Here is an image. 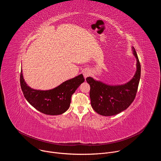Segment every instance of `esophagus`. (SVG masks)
Masks as SVG:
<instances>
[{
	"mask_svg": "<svg viewBox=\"0 0 161 161\" xmlns=\"http://www.w3.org/2000/svg\"><path fill=\"white\" fill-rule=\"evenodd\" d=\"M90 74H91V72H90V71L88 70V69L85 70V71H84V72H83V76H84L85 78H86V77L89 76L90 75Z\"/></svg>",
	"mask_w": 161,
	"mask_h": 161,
	"instance_id": "obj_1",
	"label": "esophagus"
}]
</instances>
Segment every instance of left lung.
Instances as JSON below:
<instances>
[{"instance_id":"left-lung-1","label":"left lung","mask_w":161,"mask_h":161,"mask_svg":"<svg viewBox=\"0 0 161 161\" xmlns=\"http://www.w3.org/2000/svg\"><path fill=\"white\" fill-rule=\"evenodd\" d=\"M132 49L137 61V69L133 78L127 83L109 85L91 77L86 78L90 86L91 106L101 115H115L126 109L135 99L141 76V65L134 48Z\"/></svg>"}]
</instances>
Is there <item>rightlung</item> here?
<instances>
[{
  "label": "right lung",
  "instance_id": "1",
  "mask_svg": "<svg viewBox=\"0 0 161 161\" xmlns=\"http://www.w3.org/2000/svg\"><path fill=\"white\" fill-rule=\"evenodd\" d=\"M85 81L83 75L67 80L59 86L48 90H34L29 87L20 73V85L27 101L39 111L50 115H58L70 106L71 96Z\"/></svg>",
  "mask_w": 161,
  "mask_h": 161
}]
</instances>
